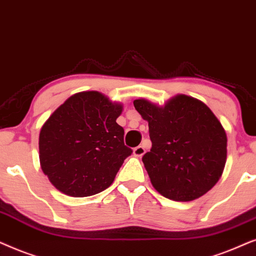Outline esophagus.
Masks as SVG:
<instances>
[{"instance_id":"obj_1","label":"esophagus","mask_w":256,"mask_h":256,"mask_svg":"<svg viewBox=\"0 0 256 256\" xmlns=\"http://www.w3.org/2000/svg\"><path fill=\"white\" fill-rule=\"evenodd\" d=\"M144 153H145V148H144V146L139 145V146H137V148H134V154L136 156H142V154H144Z\"/></svg>"}]
</instances>
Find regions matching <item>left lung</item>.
<instances>
[{"label": "left lung", "instance_id": "8db88e82", "mask_svg": "<svg viewBox=\"0 0 256 256\" xmlns=\"http://www.w3.org/2000/svg\"><path fill=\"white\" fill-rule=\"evenodd\" d=\"M134 105L148 122L152 148L142 162L153 187L176 202H192L208 192L227 158L226 132L210 108L185 94L164 106L146 100Z\"/></svg>", "mask_w": 256, "mask_h": 256}]
</instances>
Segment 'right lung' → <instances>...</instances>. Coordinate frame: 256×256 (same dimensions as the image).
Returning <instances> with one entry per match:
<instances>
[{
  "mask_svg": "<svg viewBox=\"0 0 256 256\" xmlns=\"http://www.w3.org/2000/svg\"><path fill=\"white\" fill-rule=\"evenodd\" d=\"M122 106L97 91L74 94L44 122L40 162L50 182L66 196H90L106 190L132 150L117 124Z\"/></svg>",
  "mask_w": 256,
  "mask_h": 256,
  "instance_id": "right-lung-1",
  "label": "right lung"
}]
</instances>
